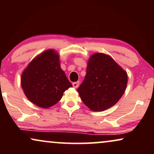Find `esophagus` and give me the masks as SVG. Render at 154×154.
I'll return each instance as SVG.
<instances>
[{
	"instance_id": "obj_1",
	"label": "esophagus",
	"mask_w": 154,
	"mask_h": 154,
	"mask_svg": "<svg viewBox=\"0 0 154 154\" xmlns=\"http://www.w3.org/2000/svg\"><path fill=\"white\" fill-rule=\"evenodd\" d=\"M79 84H80V82H79V81L74 82V83H73V88H77L79 86Z\"/></svg>"
}]
</instances>
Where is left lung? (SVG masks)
<instances>
[{
	"label": "left lung",
	"instance_id": "8db88e82",
	"mask_svg": "<svg viewBox=\"0 0 154 154\" xmlns=\"http://www.w3.org/2000/svg\"><path fill=\"white\" fill-rule=\"evenodd\" d=\"M127 83V72L111 56L97 52L89 58L85 79L77 91L90 110L102 111L119 102Z\"/></svg>",
	"mask_w": 154,
	"mask_h": 154
}]
</instances>
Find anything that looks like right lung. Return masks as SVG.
Returning <instances> with one entry per match:
<instances>
[{
	"label": "right lung",
	"instance_id": "1",
	"mask_svg": "<svg viewBox=\"0 0 154 154\" xmlns=\"http://www.w3.org/2000/svg\"><path fill=\"white\" fill-rule=\"evenodd\" d=\"M21 85L33 104L43 109L56 104L72 84L61 69L55 50H45L33 59L22 72Z\"/></svg>",
	"mask_w": 154,
	"mask_h": 154
}]
</instances>
